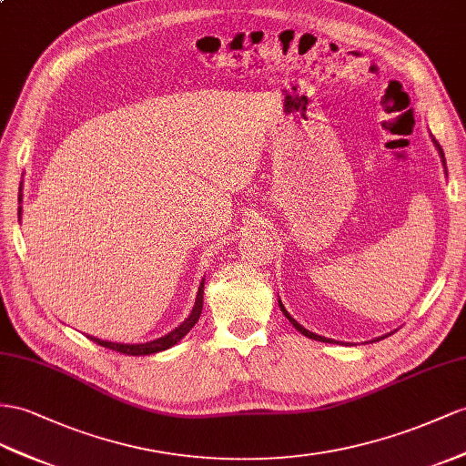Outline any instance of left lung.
<instances>
[{
	"instance_id": "1",
	"label": "left lung",
	"mask_w": 466,
	"mask_h": 466,
	"mask_svg": "<svg viewBox=\"0 0 466 466\" xmlns=\"http://www.w3.org/2000/svg\"><path fill=\"white\" fill-rule=\"evenodd\" d=\"M433 143H435V147L439 149V153H441V159H443V165H445V155H443V149H441V146H439V141L437 139H433ZM279 307H281V311H283V315L285 317H288L289 319V323L297 329V330H299L301 332V335H305V337H309V339H313V340H320V342H335V340H332V339H325V337H319V335H315V332H311V330H307L305 327H301L299 323H297V320L288 313V311H285V307H283V303L279 301ZM380 339H384V337H380ZM378 339V340H380Z\"/></svg>"
}]
</instances>
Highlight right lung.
<instances>
[{
    "mask_svg": "<svg viewBox=\"0 0 466 466\" xmlns=\"http://www.w3.org/2000/svg\"><path fill=\"white\" fill-rule=\"evenodd\" d=\"M19 205H21V193H19ZM19 218H21V207L17 210ZM202 293H205V279H202L200 288H198V293H197V301H195V307L193 311H190V315L183 320L181 325H178L175 330H171L169 335H165L157 340H151V342H143V344H122V342H110V340H100V339H94V337H88L90 340H94L96 344H100V347L104 349H110V350H116L119 354H129V356H143V354H155V352H161V350H167L171 349L173 344H177L178 340H181L187 332L193 329L197 325V320L202 313Z\"/></svg>",
    "mask_w": 466,
    "mask_h": 466,
    "instance_id": "obj_1",
    "label": "right lung"
}]
</instances>
